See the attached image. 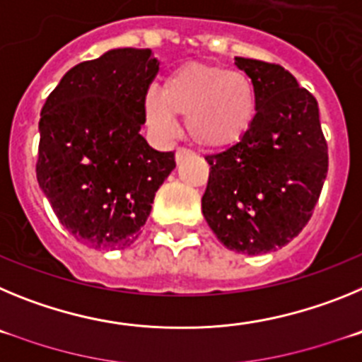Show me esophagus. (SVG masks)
Segmentation results:
<instances>
[{"mask_svg":"<svg viewBox=\"0 0 362 362\" xmlns=\"http://www.w3.org/2000/svg\"><path fill=\"white\" fill-rule=\"evenodd\" d=\"M190 153H192V150L185 148V146H179V148L175 150V161H181L185 156H190Z\"/></svg>","mask_w":362,"mask_h":362,"instance_id":"34e87169","label":"esophagus"}]
</instances>
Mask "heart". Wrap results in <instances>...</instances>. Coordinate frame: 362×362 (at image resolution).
<instances>
[{
    "instance_id": "1",
    "label": "heart",
    "mask_w": 362,
    "mask_h": 362,
    "mask_svg": "<svg viewBox=\"0 0 362 362\" xmlns=\"http://www.w3.org/2000/svg\"><path fill=\"white\" fill-rule=\"evenodd\" d=\"M146 123L159 136H172L175 116L187 117L188 136L204 148H226L254 127L257 94L248 76L206 63H185L143 98Z\"/></svg>"
}]
</instances>
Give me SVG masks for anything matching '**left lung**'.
I'll return each instance as SVG.
<instances>
[{
    "label": "left lung",
    "instance_id": "left-lung-1",
    "mask_svg": "<svg viewBox=\"0 0 362 362\" xmlns=\"http://www.w3.org/2000/svg\"><path fill=\"white\" fill-rule=\"evenodd\" d=\"M257 116L225 152L206 156L203 216L226 248L259 255L288 245L312 217L328 172L317 99L276 63L235 57Z\"/></svg>",
    "mask_w": 362,
    "mask_h": 362
}]
</instances>
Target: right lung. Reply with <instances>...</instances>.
Segmentation results:
<instances>
[{
    "label": "right lung",
    "mask_w": 362,
    "mask_h": 362,
    "mask_svg": "<svg viewBox=\"0 0 362 362\" xmlns=\"http://www.w3.org/2000/svg\"><path fill=\"white\" fill-rule=\"evenodd\" d=\"M159 70L150 49H114L72 66L41 108L36 175L59 223L83 245L121 250L141 233L175 168L139 134Z\"/></svg>",
    "instance_id": "right-lung-1"
}]
</instances>
